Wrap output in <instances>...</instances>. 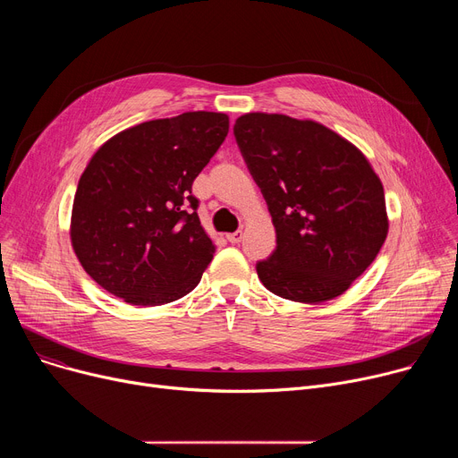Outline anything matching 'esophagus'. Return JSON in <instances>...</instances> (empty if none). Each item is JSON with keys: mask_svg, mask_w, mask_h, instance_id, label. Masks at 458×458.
Returning a JSON list of instances; mask_svg holds the SVG:
<instances>
[{"mask_svg": "<svg viewBox=\"0 0 458 458\" xmlns=\"http://www.w3.org/2000/svg\"><path fill=\"white\" fill-rule=\"evenodd\" d=\"M226 239L230 243H239L243 239V232L237 230V232H232V233H226Z\"/></svg>", "mask_w": 458, "mask_h": 458, "instance_id": "34e87169", "label": "esophagus"}]
</instances>
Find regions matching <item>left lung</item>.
Masks as SVG:
<instances>
[{
    "label": "left lung",
    "mask_w": 458,
    "mask_h": 458,
    "mask_svg": "<svg viewBox=\"0 0 458 458\" xmlns=\"http://www.w3.org/2000/svg\"><path fill=\"white\" fill-rule=\"evenodd\" d=\"M233 135L261 189L276 249L256 263L282 299L316 304L340 297L388 235L384 189L352 142L314 120L247 113Z\"/></svg>",
    "instance_id": "1"
}]
</instances>
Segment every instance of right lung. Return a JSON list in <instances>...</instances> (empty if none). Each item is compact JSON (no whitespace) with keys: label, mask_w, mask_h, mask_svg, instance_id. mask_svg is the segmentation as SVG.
Masks as SVG:
<instances>
[{"label":"right lung","mask_w":458,"mask_h":458,"mask_svg":"<svg viewBox=\"0 0 458 458\" xmlns=\"http://www.w3.org/2000/svg\"><path fill=\"white\" fill-rule=\"evenodd\" d=\"M225 113L189 111L116 133L90 157L70 242L87 275L133 306L197 287L215 254L191 187L228 135Z\"/></svg>","instance_id":"right-lung-1"}]
</instances>
